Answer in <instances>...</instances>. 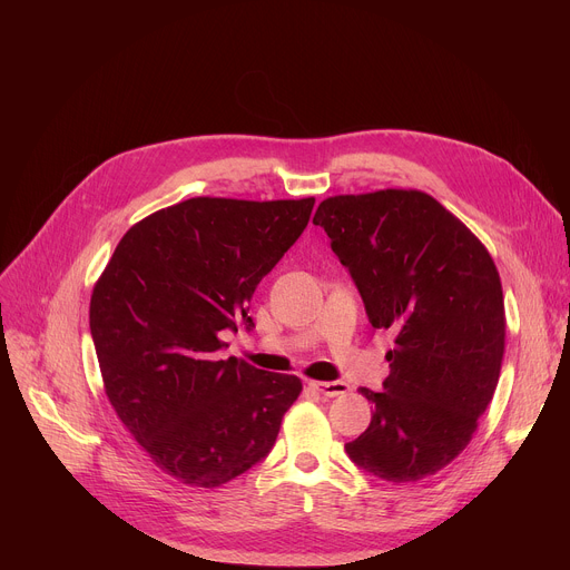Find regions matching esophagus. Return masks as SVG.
<instances>
[{
	"label": "esophagus",
	"mask_w": 570,
	"mask_h": 570,
	"mask_svg": "<svg viewBox=\"0 0 570 570\" xmlns=\"http://www.w3.org/2000/svg\"><path fill=\"white\" fill-rule=\"evenodd\" d=\"M311 387L322 396H338L350 390L345 381H311Z\"/></svg>",
	"instance_id": "34e87169"
}]
</instances>
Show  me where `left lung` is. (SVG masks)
I'll list each match as a JSON object with an SVG mask.
<instances>
[{
  "mask_svg": "<svg viewBox=\"0 0 570 570\" xmlns=\"http://www.w3.org/2000/svg\"><path fill=\"white\" fill-rule=\"evenodd\" d=\"M313 223L332 238L370 324L394 334L383 390L361 387L372 422L350 458L387 482L451 464L490 405L505 354V304L480 238L433 196L381 189L324 198Z\"/></svg>",
  "mask_w": 570,
  "mask_h": 570,
  "instance_id": "obj_1",
  "label": "left lung"
}]
</instances>
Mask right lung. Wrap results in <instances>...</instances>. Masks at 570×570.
Returning <instances> with one entry per match:
<instances>
[{"label":"right lung","mask_w":570,"mask_h":570,"mask_svg":"<svg viewBox=\"0 0 570 570\" xmlns=\"http://www.w3.org/2000/svg\"><path fill=\"white\" fill-rule=\"evenodd\" d=\"M313 203L183 200L135 223L95 284L90 332L108 401L183 484L214 490L264 460L302 392L293 374L216 352L220 332L255 327L248 302Z\"/></svg>","instance_id":"obj_1"}]
</instances>
